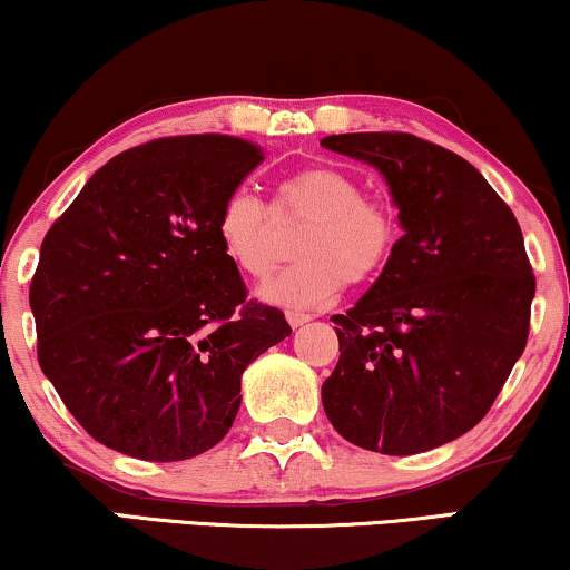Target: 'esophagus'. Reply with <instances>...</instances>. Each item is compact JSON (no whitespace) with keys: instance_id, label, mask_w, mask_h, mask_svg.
<instances>
[{"instance_id":"1","label":"esophagus","mask_w":570,"mask_h":570,"mask_svg":"<svg viewBox=\"0 0 570 570\" xmlns=\"http://www.w3.org/2000/svg\"><path fill=\"white\" fill-rule=\"evenodd\" d=\"M286 321H289L292 328H299V326H305V323H309V315L307 313H286Z\"/></svg>"}]
</instances>
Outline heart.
I'll use <instances>...</instances> for the list:
<instances>
[{"label":"heart","mask_w":570,"mask_h":570,"mask_svg":"<svg viewBox=\"0 0 570 570\" xmlns=\"http://www.w3.org/2000/svg\"><path fill=\"white\" fill-rule=\"evenodd\" d=\"M278 223H305L289 271L261 286L268 305L305 313L326 305L344 284H368L386 268L400 242V223L350 173L315 165L276 186L273 213L249 189H234L215 215L220 255L242 276L261 281L278 263Z\"/></svg>","instance_id":"1"}]
</instances>
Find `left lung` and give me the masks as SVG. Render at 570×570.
I'll list each match as a JSON object with an SVG mask.
<instances>
[{"label": "left lung", "instance_id": "left-lung-1", "mask_svg": "<svg viewBox=\"0 0 570 570\" xmlns=\"http://www.w3.org/2000/svg\"><path fill=\"white\" fill-rule=\"evenodd\" d=\"M321 147L376 168L405 232L365 297L331 318L342 355L323 410L363 450H434L476 426L523 355L537 278L521 226L471 163L413 134Z\"/></svg>", "mask_w": 570, "mask_h": 570}]
</instances>
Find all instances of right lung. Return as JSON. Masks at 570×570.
<instances>
[{"mask_svg": "<svg viewBox=\"0 0 570 570\" xmlns=\"http://www.w3.org/2000/svg\"><path fill=\"white\" fill-rule=\"evenodd\" d=\"M263 153L234 136L157 139L115 155L41 242L31 281L39 365L89 434L173 463L232 429L242 373L292 334L247 302L215 215Z\"/></svg>", "mask_w": 570, "mask_h": 570, "instance_id": "add662e5", "label": "right lung"}]
</instances>
